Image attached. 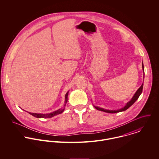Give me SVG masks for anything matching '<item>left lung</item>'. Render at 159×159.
<instances>
[{
	"instance_id": "obj_1",
	"label": "left lung",
	"mask_w": 159,
	"mask_h": 159,
	"mask_svg": "<svg viewBox=\"0 0 159 159\" xmlns=\"http://www.w3.org/2000/svg\"><path fill=\"white\" fill-rule=\"evenodd\" d=\"M142 68H143V72L144 73V66H143V63L142 62ZM143 83L142 84V85L140 86V88L137 90L135 93L134 94V97L132 98V99L128 102L127 103V104L125 105V106L124 107H123L121 109H119V110H105V109H103V108H100L98 107H95L94 106V107L97 110H99V111H103V112H106V113H119V112H121V111H125L126 110H127L129 107H130L136 101V100L138 98V97H139V95H141V93H142V91H143Z\"/></svg>"
}]
</instances>
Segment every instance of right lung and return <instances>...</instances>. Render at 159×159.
Here are the masks:
<instances>
[{
	"mask_svg": "<svg viewBox=\"0 0 159 159\" xmlns=\"http://www.w3.org/2000/svg\"><path fill=\"white\" fill-rule=\"evenodd\" d=\"M68 91L66 93V97H65V102H64V107L63 108H61L57 111H55L52 113H50L48 114H41V113H29L31 115H32L33 116L37 117V118H50V117H52L56 115H57L59 114L62 113L64 112V109H65V107L66 105V103L67 102V100H68Z\"/></svg>",
	"mask_w": 159,
	"mask_h": 159,
	"instance_id": "1",
	"label": "right lung"
}]
</instances>
